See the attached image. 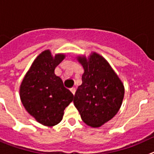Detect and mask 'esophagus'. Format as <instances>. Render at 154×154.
Returning a JSON list of instances; mask_svg holds the SVG:
<instances>
[{"mask_svg":"<svg viewBox=\"0 0 154 154\" xmlns=\"http://www.w3.org/2000/svg\"><path fill=\"white\" fill-rule=\"evenodd\" d=\"M70 91H71L72 94H73L74 95V94H75V92H76V89H75V88H74V87H72L71 89H70Z\"/></svg>","mask_w":154,"mask_h":154,"instance_id":"esophagus-1","label":"esophagus"}]
</instances>
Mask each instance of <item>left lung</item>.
<instances>
[{
	"label": "left lung",
	"mask_w": 154,
	"mask_h": 154,
	"mask_svg": "<svg viewBox=\"0 0 154 154\" xmlns=\"http://www.w3.org/2000/svg\"><path fill=\"white\" fill-rule=\"evenodd\" d=\"M84 67L82 84L74 98V106L83 121L91 127H100L111 120L121 106L124 87L110 65L98 54L88 58L77 57Z\"/></svg>",
	"instance_id": "obj_1"
}]
</instances>
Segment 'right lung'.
Returning a JSON list of instances; mask_svg holds the SVG:
<instances>
[{
    "label": "right lung",
    "instance_id": "obj_1",
    "mask_svg": "<svg viewBox=\"0 0 154 154\" xmlns=\"http://www.w3.org/2000/svg\"><path fill=\"white\" fill-rule=\"evenodd\" d=\"M65 58L63 54L52 56L49 50L37 57L20 87V97L23 106L37 122L53 127L61 121L63 110L74 95L64 87L54 70Z\"/></svg>",
    "mask_w": 154,
    "mask_h": 154
}]
</instances>
